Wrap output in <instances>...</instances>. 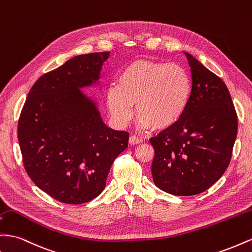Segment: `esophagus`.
<instances>
[{"mask_svg":"<svg viewBox=\"0 0 252 252\" xmlns=\"http://www.w3.org/2000/svg\"><path fill=\"white\" fill-rule=\"evenodd\" d=\"M142 142V139L137 137V135H130V138H129V144L131 145H137V144H140V143Z\"/></svg>","mask_w":252,"mask_h":252,"instance_id":"34e87169","label":"esophagus"}]
</instances>
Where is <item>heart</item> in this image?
Here are the masks:
<instances>
[{
    "label": "heart",
    "mask_w": 252,
    "mask_h": 252,
    "mask_svg": "<svg viewBox=\"0 0 252 252\" xmlns=\"http://www.w3.org/2000/svg\"><path fill=\"white\" fill-rule=\"evenodd\" d=\"M191 92V77L180 64L139 59L122 70L118 86L109 88L107 106L120 126L131 121L135 106L142 128L163 130L183 117Z\"/></svg>",
    "instance_id": "obj_1"
}]
</instances>
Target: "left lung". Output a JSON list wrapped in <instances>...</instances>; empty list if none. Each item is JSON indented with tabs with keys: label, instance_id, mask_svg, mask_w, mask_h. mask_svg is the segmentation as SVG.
I'll use <instances>...</instances> for the list:
<instances>
[{
	"label": "left lung",
	"instance_id": "left-lung-1",
	"mask_svg": "<svg viewBox=\"0 0 252 252\" xmlns=\"http://www.w3.org/2000/svg\"><path fill=\"white\" fill-rule=\"evenodd\" d=\"M192 92L178 123L149 139L155 185L176 196L205 192L229 165L237 115L225 83L189 53Z\"/></svg>",
	"mask_w": 252,
	"mask_h": 252
}]
</instances>
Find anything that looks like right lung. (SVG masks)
Instances as JSON below:
<instances>
[{
  "instance_id": "right-lung-1",
  "label": "right lung",
  "mask_w": 252,
  "mask_h": 252,
  "mask_svg": "<svg viewBox=\"0 0 252 252\" xmlns=\"http://www.w3.org/2000/svg\"><path fill=\"white\" fill-rule=\"evenodd\" d=\"M110 52L78 55L40 77L18 124L23 164L54 199L79 205L97 197L129 133L108 127L96 104L80 91L97 83Z\"/></svg>"
}]
</instances>
